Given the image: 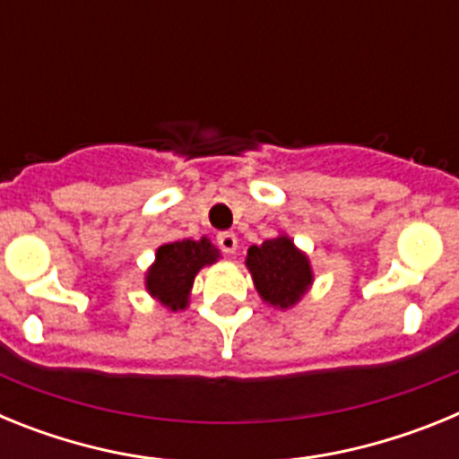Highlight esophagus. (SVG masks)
<instances>
[{"label": "esophagus", "mask_w": 459, "mask_h": 459, "mask_svg": "<svg viewBox=\"0 0 459 459\" xmlns=\"http://www.w3.org/2000/svg\"><path fill=\"white\" fill-rule=\"evenodd\" d=\"M216 241H218V246H221L222 253H227V255L237 253L238 238H237V234H234V232H221V234H218Z\"/></svg>", "instance_id": "34e87169"}]
</instances>
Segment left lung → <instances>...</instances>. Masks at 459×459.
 <instances>
[{
	"label": "left lung",
	"instance_id": "left-lung-1",
	"mask_svg": "<svg viewBox=\"0 0 459 459\" xmlns=\"http://www.w3.org/2000/svg\"><path fill=\"white\" fill-rule=\"evenodd\" d=\"M246 266L259 296L275 307H290L312 285V269L306 255L290 237H275L262 246H250Z\"/></svg>",
	"mask_w": 459,
	"mask_h": 459
}]
</instances>
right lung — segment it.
I'll return each instance as SVG.
<instances>
[{
	"label": "right lung",
	"mask_w": 459,
	"mask_h": 459,
	"mask_svg": "<svg viewBox=\"0 0 459 459\" xmlns=\"http://www.w3.org/2000/svg\"><path fill=\"white\" fill-rule=\"evenodd\" d=\"M209 238L165 243L156 250V262L147 273V291L169 310H184L197 271L218 259Z\"/></svg>",
	"instance_id": "right-lung-1"
}]
</instances>
